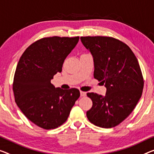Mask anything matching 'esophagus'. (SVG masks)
I'll return each instance as SVG.
<instances>
[{
    "label": "esophagus",
    "instance_id": "esophagus-1",
    "mask_svg": "<svg viewBox=\"0 0 154 154\" xmlns=\"http://www.w3.org/2000/svg\"><path fill=\"white\" fill-rule=\"evenodd\" d=\"M80 96H86V92L85 91H80Z\"/></svg>",
    "mask_w": 154,
    "mask_h": 154
}]
</instances>
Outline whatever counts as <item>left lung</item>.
Returning a JSON list of instances; mask_svg holds the SVG:
<instances>
[{
    "instance_id": "left-lung-1",
    "label": "left lung",
    "mask_w": 154,
    "mask_h": 154,
    "mask_svg": "<svg viewBox=\"0 0 154 154\" xmlns=\"http://www.w3.org/2000/svg\"><path fill=\"white\" fill-rule=\"evenodd\" d=\"M94 58V77L105 85V96L87 93L93 105L87 112L91 123L103 128L119 125L134 109L144 80L138 60L128 45L112 37H80Z\"/></svg>"
}]
</instances>
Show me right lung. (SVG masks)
Instances as JSON below:
<instances>
[{
    "label": "right lung",
    "instance_id": "obj_1",
    "mask_svg": "<svg viewBox=\"0 0 154 154\" xmlns=\"http://www.w3.org/2000/svg\"><path fill=\"white\" fill-rule=\"evenodd\" d=\"M79 41V36L43 38L28 47L18 61L13 82L15 102L30 121L42 129L62 125L80 97L79 89L56 88L51 83Z\"/></svg>",
    "mask_w": 154,
    "mask_h": 154
}]
</instances>
